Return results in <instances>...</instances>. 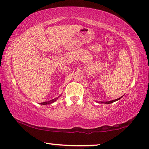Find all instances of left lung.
I'll use <instances>...</instances> for the list:
<instances>
[{
    "label": "left lung",
    "mask_w": 149,
    "mask_h": 149,
    "mask_svg": "<svg viewBox=\"0 0 149 149\" xmlns=\"http://www.w3.org/2000/svg\"><path fill=\"white\" fill-rule=\"evenodd\" d=\"M123 96H121L120 98H117V99H116V100H110V101H106V102H100V103H105V104H111V103H112V102H116V101H117V100H119V99H121V98H122Z\"/></svg>",
    "instance_id": "left-lung-1"
}]
</instances>
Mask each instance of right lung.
<instances>
[{"label":"right lung","mask_w":149,"mask_h":149,"mask_svg":"<svg viewBox=\"0 0 149 149\" xmlns=\"http://www.w3.org/2000/svg\"><path fill=\"white\" fill-rule=\"evenodd\" d=\"M58 97H59V96H58ZM58 98H54V99H53V100H49V101H46V102H41V104H43V105H45V104H51V103H53V102H54V101H56V99H57Z\"/></svg>","instance_id":"obj_1"}]
</instances>
